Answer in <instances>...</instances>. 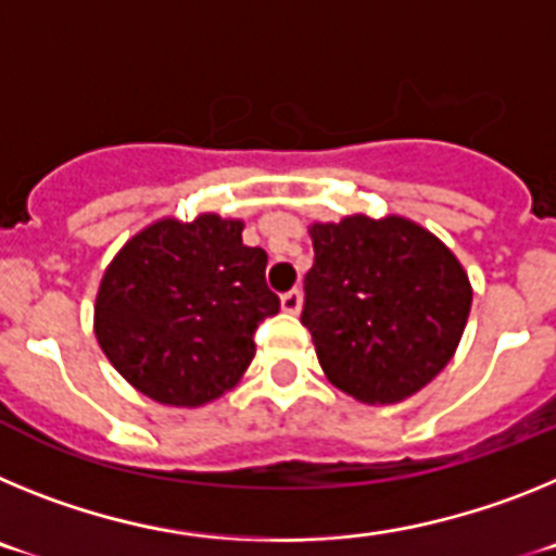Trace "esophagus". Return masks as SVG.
<instances>
[{"label":"esophagus","instance_id":"esophagus-1","mask_svg":"<svg viewBox=\"0 0 556 556\" xmlns=\"http://www.w3.org/2000/svg\"><path fill=\"white\" fill-rule=\"evenodd\" d=\"M303 306V294L301 289H289V292L281 294V308L289 314H298Z\"/></svg>","mask_w":556,"mask_h":556}]
</instances>
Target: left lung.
<instances>
[{"label": "left lung", "mask_w": 556, "mask_h": 556, "mask_svg": "<svg viewBox=\"0 0 556 556\" xmlns=\"http://www.w3.org/2000/svg\"><path fill=\"white\" fill-rule=\"evenodd\" d=\"M301 323L328 381L365 404L424 390L459 345L470 281L434 233L404 217L312 225Z\"/></svg>", "instance_id": "1"}]
</instances>
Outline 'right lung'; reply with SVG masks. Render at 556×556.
I'll return each instance as SVG.
<instances>
[{"label": "right lung", "mask_w": 556, "mask_h": 556, "mask_svg": "<svg viewBox=\"0 0 556 556\" xmlns=\"http://www.w3.org/2000/svg\"><path fill=\"white\" fill-rule=\"evenodd\" d=\"M239 219H161L105 269L94 333L111 365L147 397L200 406L242 378L255 328L278 314L267 253L242 242Z\"/></svg>", "instance_id": "add662e5"}]
</instances>
